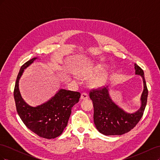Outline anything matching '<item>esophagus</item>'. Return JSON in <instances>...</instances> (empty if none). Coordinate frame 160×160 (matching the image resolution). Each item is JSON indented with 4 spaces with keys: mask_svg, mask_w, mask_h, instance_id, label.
Wrapping results in <instances>:
<instances>
[{
    "mask_svg": "<svg viewBox=\"0 0 160 160\" xmlns=\"http://www.w3.org/2000/svg\"><path fill=\"white\" fill-rule=\"evenodd\" d=\"M81 99H88V94L86 93V92H83L81 95Z\"/></svg>",
    "mask_w": 160,
    "mask_h": 160,
    "instance_id": "obj_1",
    "label": "esophagus"
}]
</instances>
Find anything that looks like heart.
I'll return each instance as SVG.
<instances>
[{
	"label": "heart",
	"instance_id": "heart-1",
	"mask_svg": "<svg viewBox=\"0 0 160 160\" xmlns=\"http://www.w3.org/2000/svg\"><path fill=\"white\" fill-rule=\"evenodd\" d=\"M101 69H102V67H101V66H97L96 67H95V68L93 69V70L90 71H88L86 72V73L89 74L90 72H93V71L98 72ZM105 80H106V75H105V73H104V72H102V73H101L98 77H97L96 78L93 80V83L95 84H97V85H101V84H103L104 82L105 81Z\"/></svg>",
	"mask_w": 160,
	"mask_h": 160
}]
</instances>
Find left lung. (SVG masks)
I'll list each match as a JSON object with an SVG mask.
<instances>
[{
	"label": "left lung",
	"instance_id": "obj_1",
	"mask_svg": "<svg viewBox=\"0 0 160 160\" xmlns=\"http://www.w3.org/2000/svg\"><path fill=\"white\" fill-rule=\"evenodd\" d=\"M135 74L143 77L144 89L142 95V106L134 113H125L118 108L110 99L108 89L104 86L93 88L90 91L89 97L93 101V119L97 129L105 135H120L129 132L135 127L143 115L147 104L148 90L141 67L134 64Z\"/></svg>",
	"mask_w": 160,
	"mask_h": 160
}]
</instances>
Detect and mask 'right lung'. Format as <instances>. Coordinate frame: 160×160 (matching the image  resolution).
I'll return each instance as SVG.
<instances>
[{
    "mask_svg": "<svg viewBox=\"0 0 160 160\" xmlns=\"http://www.w3.org/2000/svg\"><path fill=\"white\" fill-rule=\"evenodd\" d=\"M36 57L23 64L17 77L14 98L17 111L26 126L41 138L54 139L62 134L67 126L71 109L79 102L81 93L77 91L60 89L47 103L35 108L27 105L21 98L18 81L24 69L31 65Z\"/></svg>",
    "mask_w": 160,
    "mask_h": 160,
    "instance_id": "add662e5",
    "label": "right lung"
}]
</instances>
